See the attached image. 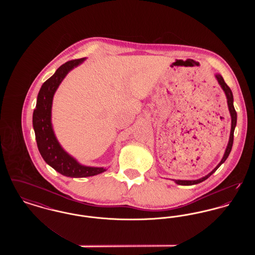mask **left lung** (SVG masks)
Masks as SVG:
<instances>
[{
	"instance_id": "obj_1",
	"label": "left lung",
	"mask_w": 255,
	"mask_h": 255,
	"mask_svg": "<svg viewBox=\"0 0 255 255\" xmlns=\"http://www.w3.org/2000/svg\"><path fill=\"white\" fill-rule=\"evenodd\" d=\"M216 79L218 80V83L220 86L222 87L223 91L225 92L226 94V97L228 99V106H229V110H230V113H231V135H230V140H229V143L227 146V149H226V152L224 154V157L222 158V160L220 161L218 165L212 170L209 174H207L205 177L199 179V180H195V181H182V180H174L176 183L180 184V185H193V184H197V183H200V182H204L206 181L207 178H209L216 170L218 169L219 167L221 166L222 163H224L226 161V159L229 157L230 153H231V148H232V144H233V134H234V129H235V126H236V123H237V113L234 109V106H233V95H232V92H231V88L229 86L226 84L224 78L222 77L221 74H216L215 75Z\"/></svg>"
}]
</instances>
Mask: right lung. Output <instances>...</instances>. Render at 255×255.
Instances as JSON below:
<instances>
[{
    "label": "right lung",
    "instance_id": "obj_1",
    "mask_svg": "<svg viewBox=\"0 0 255 255\" xmlns=\"http://www.w3.org/2000/svg\"><path fill=\"white\" fill-rule=\"evenodd\" d=\"M84 60L85 58H80L63 64L42 85L32 118L37 146L42 158L53 169L71 178L91 177L106 171L103 167L85 166L77 162L61 147L51 125L52 99L57 88L68 73Z\"/></svg>",
    "mask_w": 255,
    "mask_h": 255
}]
</instances>
